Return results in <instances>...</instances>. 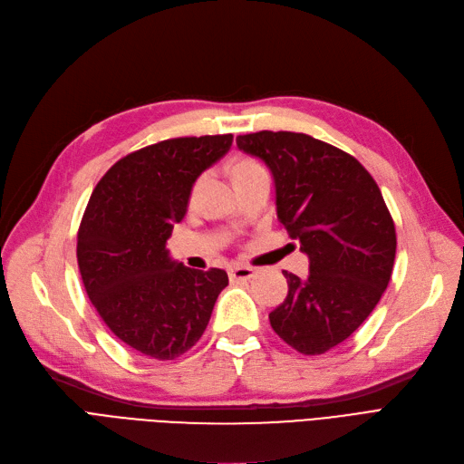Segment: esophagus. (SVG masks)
Masks as SVG:
<instances>
[{
  "label": "esophagus",
  "mask_w": 464,
  "mask_h": 464,
  "mask_svg": "<svg viewBox=\"0 0 464 464\" xmlns=\"http://www.w3.org/2000/svg\"><path fill=\"white\" fill-rule=\"evenodd\" d=\"M255 270L251 266H232L228 268V277L230 282H242V280H251Z\"/></svg>",
  "instance_id": "34e87169"
}]
</instances>
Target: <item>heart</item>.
<instances>
[{
	"label": "heart",
	"instance_id": "obj_1",
	"mask_svg": "<svg viewBox=\"0 0 464 464\" xmlns=\"http://www.w3.org/2000/svg\"><path fill=\"white\" fill-rule=\"evenodd\" d=\"M258 168H261V165L255 163L253 160L239 158V160H236V161L230 165V175H232L234 180H237V179H242L244 175H247V173H251V171H255V169H258ZM199 184H201V180H196V182H194V187H192V190H190V201L196 199L198 190H199Z\"/></svg>",
	"mask_w": 464,
	"mask_h": 464
}]
</instances>
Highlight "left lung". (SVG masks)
Returning <instances> with one entry per match:
<instances>
[{
	"label": "left lung",
	"instance_id": "obj_1",
	"mask_svg": "<svg viewBox=\"0 0 464 464\" xmlns=\"http://www.w3.org/2000/svg\"><path fill=\"white\" fill-rule=\"evenodd\" d=\"M236 144L268 165L277 218L310 261L303 280L284 270L289 291L270 312V325L301 354H324L367 320L391 282V211L363 165L324 140L258 131L239 135Z\"/></svg>",
	"mask_w": 464,
	"mask_h": 464
}]
</instances>
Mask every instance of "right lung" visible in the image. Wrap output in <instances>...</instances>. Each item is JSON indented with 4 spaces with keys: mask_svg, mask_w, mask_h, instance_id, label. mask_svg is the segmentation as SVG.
<instances>
[{
    "mask_svg": "<svg viewBox=\"0 0 464 464\" xmlns=\"http://www.w3.org/2000/svg\"><path fill=\"white\" fill-rule=\"evenodd\" d=\"M232 135L180 137L127 154L99 180L78 230L85 291L114 335L139 354L175 360L206 331L220 268L194 270L165 249L187 215L196 179L225 156Z\"/></svg>",
    "mask_w": 464,
    "mask_h": 464,
    "instance_id": "1",
    "label": "right lung"
}]
</instances>
